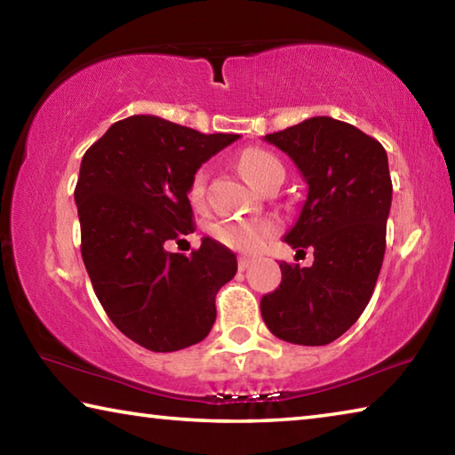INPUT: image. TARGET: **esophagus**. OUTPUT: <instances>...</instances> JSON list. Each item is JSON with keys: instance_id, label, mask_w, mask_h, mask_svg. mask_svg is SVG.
Segmentation results:
<instances>
[{"instance_id": "esophagus-1", "label": "esophagus", "mask_w": 455, "mask_h": 455, "mask_svg": "<svg viewBox=\"0 0 455 455\" xmlns=\"http://www.w3.org/2000/svg\"><path fill=\"white\" fill-rule=\"evenodd\" d=\"M252 263H255V259L252 257H238V268H241V271H244V268L251 267Z\"/></svg>"}]
</instances>
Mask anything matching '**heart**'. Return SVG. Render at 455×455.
Wrapping results in <instances>:
<instances>
[{
  "label": "heart",
  "instance_id": "heart-1",
  "mask_svg": "<svg viewBox=\"0 0 455 455\" xmlns=\"http://www.w3.org/2000/svg\"><path fill=\"white\" fill-rule=\"evenodd\" d=\"M276 164L281 163L276 160L275 154L260 148H249L238 156V168H241L243 176L252 184V187H259V182L265 176V172ZM204 184H206V172L198 171L190 184V198L195 200V203H198V200L203 198ZM211 233L217 241L230 246V249L243 251V252H255L267 243V238L273 236L275 225L271 220H265V219L220 220V222H214Z\"/></svg>",
  "mask_w": 455,
  "mask_h": 455
}]
</instances>
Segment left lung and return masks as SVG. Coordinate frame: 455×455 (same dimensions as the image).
<instances>
[{
	"label": "left lung",
	"instance_id": "8db88e82",
	"mask_svg": "<svg viewBox=\"0 0 455 455\" xmlns=\"http://www.w3.org/2000/svg\"><path fill=\"white\" fill-rule=\"evenodd\" d=\"M265 140L287 154L309 187L284 243L313 249L315 260L281 263V284L260 299V313L283 341L327 345L365 311L381 271L394 192L387 154L375 138L329 116Z\"/></svg>",
	"mask_w": 455,
	"mask_h": 455
}]
</instances>
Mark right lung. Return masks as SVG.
<instances>
[{
	"instance_id": "right-lung-1",
	"label": "right lung",
	"mask_w": 455,
	"mask_h": 455,
	"mask_svg": "<svg viewBox=\"0 0 455 455\" xmlns=\"http://www.w3.org/2000/svg\"><path fill=\"white\" fill-rule=\"evenodd\" d=\"M238 138L140 114L84 154L74 190L84 265L108 317L146 349L190 347L214 325V297L236 273L235 252L209 236L188 257L164 244L195 233L192 179Z\"/></svg>"
}]
</instances>
